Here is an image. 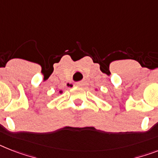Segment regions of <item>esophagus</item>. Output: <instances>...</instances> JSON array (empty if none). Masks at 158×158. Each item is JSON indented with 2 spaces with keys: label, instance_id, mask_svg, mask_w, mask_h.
<instances>
[{
  "label": "esophagus",
  "instance_id": "1",
  "mask_svg": "<svg viewBox=\"0 0 158 158\" xmlns=\"http://www.w3.org/2000/svg\"><path fill=\"white\" fill-rule=\"evenodd\" d=\"M77 86H81L82 85V82H81V81H79V82H77Z\"/></svg>",
  "mask_w": 158,
  "mask_h": 158
}]
</instances>
